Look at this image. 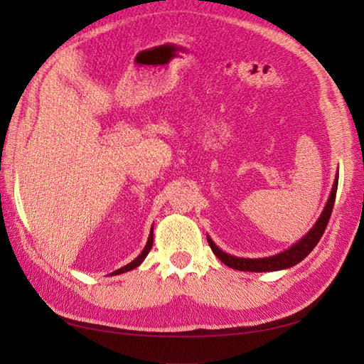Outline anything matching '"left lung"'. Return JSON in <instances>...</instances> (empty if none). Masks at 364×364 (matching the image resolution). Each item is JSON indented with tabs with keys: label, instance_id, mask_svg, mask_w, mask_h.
<instances>
[{
	"label": "left lung",
	"instance_id": "obj_1",
	"mask_svg": "<svg viewBox=\"0 0 364 364\" xmlns=\"http://www.w3.org/2000/svg\"><path fill=\"white\" fill-rule=\"evenodd\" d=\"M336 189H338V175H336L335 183H333V189H331V192H330V198L327 200V205H326V208H323V211L321 214V218L318 219V222L314 223V227L308 231V233L301 237L299 242L289 247L288 250L274 255V257L237 258V257H231V255H228L225 252H222L219 247L213 242V239L210 236H208V244H210L211 250L214 252L215 257H218L223 262V264H227L228 267L236 269V270H244V272H272V270H282V269H288V267L296 266L297 262L306 258L308 255H310V252L321 241L323 231H326L327 223L330 220L331 211H333Z\"/></svg>",
	"mask_w": 364,
	"mask_h": 364
}]
</instances>
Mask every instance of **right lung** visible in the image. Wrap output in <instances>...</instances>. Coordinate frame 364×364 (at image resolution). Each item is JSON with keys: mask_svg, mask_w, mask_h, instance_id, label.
Here are the masks:
<instances>
[{"mask_svg": "<svg viewBox=\"0 0 364 364\" xmlns=\"http://www.w3.org/2000/svg\"><path fill=\"white\" fill-rule=\"evenodd\" d=\"M151 245H153V227H151V231H150L149 241H146V244H145V249L142 250V253L139 255V257H137L136 259L131 261L129 264H127V266H123V267L117 269V270H115V272H112L111 275H119V274H123V272H128V270H133V269H136V267H137L139 264H141V262L145 259L146 255H149V252H150V249H151Z\"/></svg>", "mask_w": 364, "mask_h": 364, "instance_id": "1", "label": "right lung"}]
</instances>
